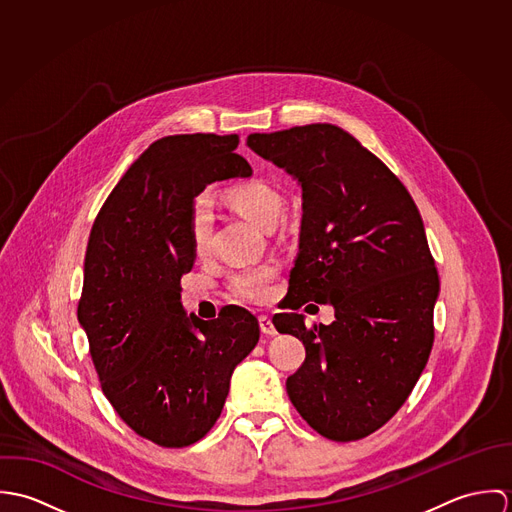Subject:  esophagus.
I'll use <instances>...</instances> for the list:
<instances>
[{
    "instance_id": "esophagus-1",
    "label": "esophagus",
    "mask_w": 512,
    "mask_h": 512,
    "mask_svg": "<svg viewBox=\"0 0 512 512\" xmlns=\"http://www.w3.org/2000/svg\"><path fill=\"white\" fill-rule=\"evenodd\" d=\"M258 321H260V331H262L264 335H276V333H278L276 327H274V323H272V319H270L268 315H260Z\"/></svg>"
}]
</instances>
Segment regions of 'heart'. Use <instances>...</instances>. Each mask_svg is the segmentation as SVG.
Returning <instances> with one entry per match:
<instances>
[{
    "label": "heart",
    "instance_id": "1",
    "mask_svg": "<svg viewBox=\"0 0 512 512\" xmlns=\"http://www.w3.org/2000/svg\"><path fill=\"white\" fill-rule=\"evenodd\" d=\"M234 209L254 222L262 230H272L284 215V195L262 179L240 183L228 193ZM191 242L199 258L207 256L213 242V207L207 195L199 197L191 211ZM274 280L272 268H248L232 276L230 292L242 301L262 303L270 295V284Z\"/></svg>",
    "mask_w": 512,
    "mask_h": 512
}]
</instances>
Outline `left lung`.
<instances>
[{
	"label": "left lung",
	"instance_id": "left-lung-1",
	"mask_svg": "<svg viewBox=\"0 0 512 512\" xmlns=\"http://www.w3.org/2000/svg\"><path fill=\"white\" fill-rule=\"evenodd\" d=\"M246 144L301 185L290 309L305 301L335 307V321L313 329L299 313L274 317L280 333L305 345L288 396L323 438H366L406 402L434 345L438 270L418 207L339 126L250 134Z\"/></svg>",
	"mask_w": 512,
	"mask_h": 512
}]
</instances>
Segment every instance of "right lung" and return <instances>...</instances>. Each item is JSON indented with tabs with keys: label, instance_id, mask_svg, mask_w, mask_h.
<instances>
[{
	"label": "right lung",
	"instance_id": "right-lung-1",
	"mask_svg": "<svg viewBox=\"0 0 512 512\" xmlns=\"http://www.w3.org/2000/svg\"><path fill=\"white\" fill-rule=\"evenodd\" d=\"M238 136L181 134L153 142L92 224L78 323L102 392L118 416L161 447H187L219 420L236 365L260 339L236 305L203 321L181 305L191 272V211L211 183L250 177Z\"/></svg>",
	"mask_w": 512,
	"mask_h": 512
}]
</instances>
